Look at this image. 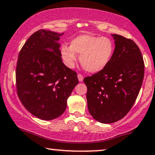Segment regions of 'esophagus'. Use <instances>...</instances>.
Instances as JSON below:
<instances>
[{
  "label": "esophagus",
  "instance_id": "1",
  "mask_svg": "<svg viewBox=\"0 0 155 155\" xmlns=\"http://www.w3.org/2000/svg\"><path fill=\"white\" fill-rule=\"evenodd\" d=\"M78 80H79V82H82L83 81V76H82L81 74H78Z\"/></svg>",
  "mask_w": 155,
  "mask_h": 155
}]
</instances>
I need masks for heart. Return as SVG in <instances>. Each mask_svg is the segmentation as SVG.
<instances>
[{"instance_id": "1", "label": "heart", "mask_w": 155, "mask_h": 155, "mask_svg": "<svg viewBox=\"0 0 155 155\" xmlns=\"http://www.w3.org/2000/svg\"><path fill=\"white\" fill-rule=\"evenodd\" d=\"M114 51L113 41L107 37L83 34L73 38L70 46L63 45L60 55L67 67L73 68L80 55V63L88 73H97L103 70L111 60Z\"/></svg>"}]
</instances>
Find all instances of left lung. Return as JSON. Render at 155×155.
Returning <instances> with one entry per match:
<instances>
[{"instance_id":"left-lung-1","label":"left lung","mask_w":155,"mask_h":155,"mask_svg":"<svg viewBox=\"0 0 155 155\" xmlns=\"http://www.w3.org/2000/svg\"><path fill=\"white\" fill-rule=\"evenodd\" d=\"M111 35L115 48L110 63L84 79L90 114L104 124L117 122L128 113L140 92L144 72L143 58L137 44L122 35Z\"/></svg>"}]
</instances>
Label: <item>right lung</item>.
Wrapping results in <instances>:
<instances>
[{
  "label": "right lung",
  "instance_id": "right-lung-1",
  "mask_svg": "<svg viewBox=\"0 0 155 155\" xmlns=\"http://www.w3.org/2000/svg\"><path fill=\"white\" fill-rule=\"evenodd\" d=\"M64 34L39 30L22 48L16 67L18 95L28 111L43 120L60 117L78 84L77 73L62 61Z\"/></svg>",
  "mask_w": 155,
  "mask_h": 155
}]
</instances>
